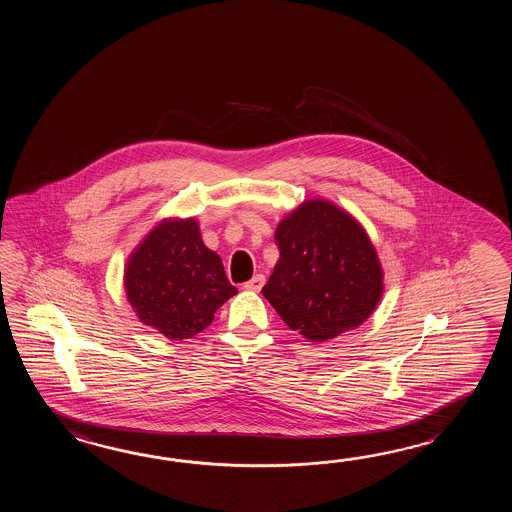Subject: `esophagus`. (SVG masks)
<instances>
[{
	"instance_id": "esophagus-1",
	"label": "esophagus",
	"mask_w": 512,
	"mask_h": 512,
	"mask_svg": "<svg viewBox=\"0 0 512 512\" xmlns=\"http://www.w3.org/2000/svg\"><path fill=\"white\" fill-rule=\"evenodd\" d=\"M263 283H265V276H263V274H256L252 280L243 283V287H245L247 291H254V293H258V291H261Z\"/></svg>"
}]
</instances>
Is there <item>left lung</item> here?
<instances>
[{
    "label": "left lung",
    "instance_id": "8db88e82",
    "mask_svg": "<svg viewBox=\"0 0 512 512\" xmlns=\"http://www.w3.org/2000/svg\"><path fill=\"white\" fill-rule=\"evenodd\" d=\"M280 260L261 289L283 322L311 342L359 327L382 294L368 234L344 210L311 199L278 225Z\"/></svg>",
    "mask_w": 512,
    "mask_h": 512
}]
</instances>
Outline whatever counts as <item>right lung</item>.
Here are the masks:
<instances>
[{
	"label": "right lung",
	"instance_id": "1",
	"mask_svg": "<svg viewBox=\"0 0 512 512\" xmlns=\"http://www.w3.org/2000/svg\"><path fill=\"white\" fill-rule=\"evenodd\" d=\"M124 287L141 322L172 340L201 333L238 293L221 258L201 240L196 219L155 227L131 254Z\"/></svg>",
	"mask_w": 512,
	"mask_h": 512
}]
</instances>
